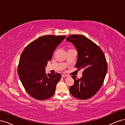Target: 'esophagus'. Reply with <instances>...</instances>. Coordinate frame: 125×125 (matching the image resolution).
<instances>
[{"label": "esophagus", "mask_w": 125, "mask_h": 125, "mask_svg": "<svg viewBox=\"0 0 125 125\" xmlns=\"http://www.w3.org/2000/svg\"><path fill=\"white\" fill-rule=\"evenodd\" d=\"M62 77H68V75L67 74H62Z\"/></svg>", "instance_id": "1"}]
</instances>
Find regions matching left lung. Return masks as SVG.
<instances>
[{"label":"left lung","mask_w":125,"mask_h":125,"mask_svg":"<svg viewBox=\"0 0 125 125\" xmlns=\"http://www.w3.org/2000/svg\"><path fill=\"white\" fill-rule=\"evenodd\" d=\"M78 52L75 67L84 69L82 77L72 76L74 83L69 87L71 95L80 100L92 97L103 84L107 71V64L104 52L93 42L82 35H71L66 39Z\"/></svg>","instance_id":"left-lung-1"}]
</instances>
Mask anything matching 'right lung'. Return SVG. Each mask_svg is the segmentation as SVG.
<instances>
[{
  "instance_id": "add662e5",
  "label": "right lung",
  "mask_w": 125,
  "mask_h": 125,
  "mask_svg": "<svg viewBox=\"0 0 125 125\" xmlns=\"http://www.w3.org/2000/svg\"><path fill=\"white\" fill-rule=\"evenodd\" d=\"M66 36L45 35L29 44L21 55L18 73L26 91L39 100H46L55 93L60 73H46L45 67L58 45Z\"/></svg>"
}]
</instances>
